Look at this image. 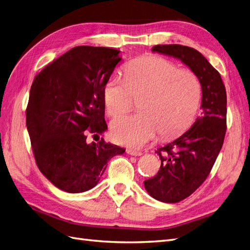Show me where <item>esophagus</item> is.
<instances>
[{"instance_id": "esophagus-1", "label": "esophagus", "mask_w": 250, "mask_h": 250, "mask_svg": "<svg viewBox=\"0 0 250 250\" xmlns=\"http://www.w3.org/2000/svg\"><path fill=\"white\" fill-rule=\"evenodd\" d=\"M127 153L129 154V155H132V156H141V155H142L141 151L132 150V149H128V150H127Z\"/></svg>"}]
</instances>
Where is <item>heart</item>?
<instances>
[{"label":"heart","instance_id":"heart-1","mask_svg":"<svg viewBox=\"0 0 250 250\" xmlns=\"http://www.w3.org/2000/svg\"><path fill=\"white\" fill-rule=\"evenodd\" d=\"M201 82L193 71L162 56L138 59L126 69V78L111 76L103 90L105 109L110 117L123 115L140 98L141 110L112 121L110 135L121 145L140 148L161 132L170 138L190 126L200 106Z\"/></svg>","mask_w":250,"mask_h":250}]
</instances>
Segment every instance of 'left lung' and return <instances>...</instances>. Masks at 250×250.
Masks as SVG:
<instances>
[{
	"mask_svg": "<svg viewBox=\"0 0 250 250\" xmlns=\"http://www.w3.org/2000/svg\"><path fill=\"white\" fill-rule=\"evenodd\" d=\"M152 51L179 59L197 75L202 86L200 117L179 138L157 149L160 171L144 181L151 197L175 203L202 185L220 152L226 132V90L220 74L197 50L181 44H157Z\"/></svg>",
	"mask_w": 250,
	"mask_h": 250,
	"instance_id": "left-lung-1",
	"label": "left lung"
}]
</instances>
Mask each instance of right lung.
<instances>
[{
  "label": "right lung",
  "mask_w": 250,
  "mask_h": 250,
  "mask_svg": "<svg viewBox=\"0 0 250 250\" xmlns=\"http://www.w3.org/2000/svg\"><path fill=\"white\" fill-rule=\"evenodd\" d=\"M120 51L105 47L71 49L36 75L30 89L26 124L35 162L42 175L67 193L93 188L111 157L124 148L86 143V133L107 129L104 86Z\"/></svg>",
  "instance_id": "1"
}]
</instances>
